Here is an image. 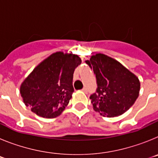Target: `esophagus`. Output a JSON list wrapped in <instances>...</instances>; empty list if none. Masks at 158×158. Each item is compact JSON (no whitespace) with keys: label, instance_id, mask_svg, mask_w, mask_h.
<instances>
[{"label":"esophagus","instance_id":"esophagus-1","mask_svg":"<svg viewBox=\"0 0 158 158\" xmlns=\"http://www.w3.org/2000/svg\"><path fill=\"white\" fill-rule=\"evenodd\" d=\"M82 91H83L85 93H88V89H86V88H83V89H82Z\"/></svg>","mask_w":158,"mask_h":158}]
</instances>
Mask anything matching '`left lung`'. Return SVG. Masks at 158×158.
I'll list each match as a JSON object with an SVG mask.
<instances>
[{
  "label": "left lung",
  "mask_w": 158,
  "mask_h": 158,
  "mask_svg": "<svg viewBox=\"0 0 158 158\" xmlns=\"http://www.w3.org/2000/svg\"><path fill=\"white\" fill-rule=\"evenodd\" d=\"M85 62L93 69L97 83L96 93L90 96L94 111L107 117L126 112L139 95V78L120 62L104 54L93 55Z\"/></svg>",
  "instance_id": "left-lung-1"
}]
</instances>
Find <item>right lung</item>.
<instances>
[{
  "label": "right lung",
  "mask_w": 158,
  "mask_h": 158,
  "mask_svg": "<svg viewBox=\"0 0 158 158\" xmlns=\"http://www.w3.org/2000/svg\"><path fill=\"white\" fill-rule=\"evenodd\" d=\"M81 63L77 55L56 52L43 60L20 85V94L32 112L43 118L61 115L72 94L75 69Z\"/></svg>",
  "instance_id": "right-lung-1"
}]
</instances>
